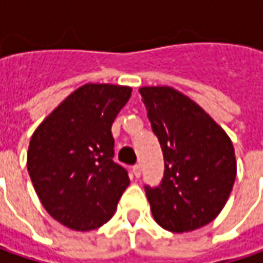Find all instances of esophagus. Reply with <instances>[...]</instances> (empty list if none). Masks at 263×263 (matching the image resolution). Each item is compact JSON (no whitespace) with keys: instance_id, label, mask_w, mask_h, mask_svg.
<instances>
[{"instance_id":"1","label":"esophagus","mask_w":263,"mask_h":263,"mask_svg":"<svg viewBox=\"0 0 263 263\" xmlns=\"http://www.w3.org/2000/svg\"><path fill=\"white\" fill-rule=\"evenodd\" d=\"M132 174L135 178L141 177V166L140 165H134L132 166Z\"/></svg>"}]
</instances>
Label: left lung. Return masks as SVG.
I'll return each instance as SVG.
<instances>
[{
  "mask_svg": "<svg viewBox=\"0 0 263 263\" xmlns=\"http://www.w3.org/2000/svg\"><path fill=\"white\" fill-rule=\"evenodd\" d=\"M140 94L165 159L162 182L144 187L154 219L172 233L204 227L222 211L234 185L233 143L199 104L177 89L143 86Z\"/></svg>",
  "mask_w": 263,
  "mask_h": 263,
  "instance_id": "1",
  "label": "left lung"
}]
</instances>
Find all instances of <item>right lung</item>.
<instances>
[{"label":"right lung","mask_w":263,"mask_h":263,"mask_svg":"<svg viewBox=\"0 0 263 263\" xmlns=\"http://www.w3.org/2000/svg\"><path fill=\"white\" fill-rule=\"evenodd\" d=\"M129 86L86 84L72 92L33 132L29 177L45 211L76 231L106 223L129 185L113 162L111 125L128 103Z\"/></svg>","instance_id":"add662e5"}]
</instances>
